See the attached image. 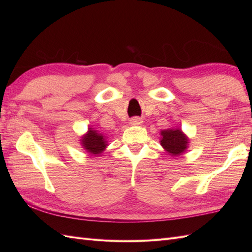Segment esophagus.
<instances>
[{
    "label": "esophagus",
    "mask_w": 252,
    "mask_h": 252,
    "mask_svg": "<svg viewBox=\"0 0 252 252\" xmlns=\"http://www.w3.org/2000/svg\"><path fill=\"white\" fill-rule=\"evenodd\" d=\"M130 124L131 125H139V124H141V119L140 118H132L130 120Z\"/></svg>",
    "instance_id": "1"
}]
</instances>
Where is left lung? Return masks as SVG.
<instances>
[{"mask_svg":"<svg viewBox=\"0 0 252 252\" xmlns=\"http://www.w3.org/2000/svg\"><path fill=\"white\" fill-rule=\"evenodd\" d=\"M161 134V145L171 156H180L187 148L188 140L180 129H167Z\"/></svg>","mask_w":252,"mask_h":252,"instance_id":"left-lung-1","label":"left lung"}]
</instances>
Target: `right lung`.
I'll return each mask as SVG.
<instances>
[{
	"instance_id": "add662e5",
	"label": "right lung",
	"mask_w": 252,
	"mask_h": 252,
	"mask_svg": "<svg viewBox=\"0 0 252 252\" xmlns=\"http://www.w3.org/2000/svg\"><path fill=\"white\" fill-rule=\"evenodd\" d=\"M82 144L84 148L93 155L101 154L102 151H104L106 145H107L104 136L97 133V131L93 130L91 128H89L88 133L82 139Z\"/></svg>"
}]
</instances>
